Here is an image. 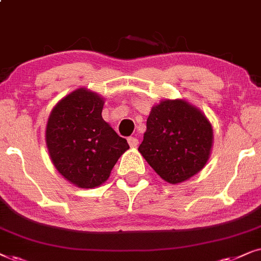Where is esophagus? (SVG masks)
I'll return each instance as SVG.
<instances>
[{
    "label": "esophagus",
    "mask_w": 261,
    "mask_h": 261,
    "mask_svg": "<svg viewBox=\"0 0 261 261\" xmlns=\"http://www.w3.org/2000/svg\"><path fill=\"white\" fill-rule=\"evenodd\" d=\"M127 143L131 148H136L138 145V140L136 137H128L127 138Z\"/></svg>",
    "instance_id": "1"
}]
</instances>
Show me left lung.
Masks as SVG:
<instances>
[{
  "label": "left lung",
  "instance_id": "1",
  "mask_svg": "<svg viewBox=\"0 0 261 261\" xmlns=\"http://www.w3.org/2000/svg\"><path fill=\"white\" fill-rule=\"evenodd\" d=\"M213 145L206 117L182 100L152 107L138 150L151 168L171 184L182 182L205 166Z\"/></svg>",
  "mask_w": 261,
  "mask_h": 261
}]
</instances>
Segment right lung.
<instances>
[{
    "mask_svg": "<svg viewBox=\"0 0 261 261\" xmlns=\"http://www.w3.org/2000/svg\"><path fill=\"white\" fill-rule=\"evenodd\" d=\"M103 100L77 89L52 110L46 144L57 171L83 189L105 182L128 144L102 119Z\"/></svg>",
    "mask_w": 261,
    "mask_h": 261,
    "instance_id": "1",
    "label": "right lung"
}]
</instances>
